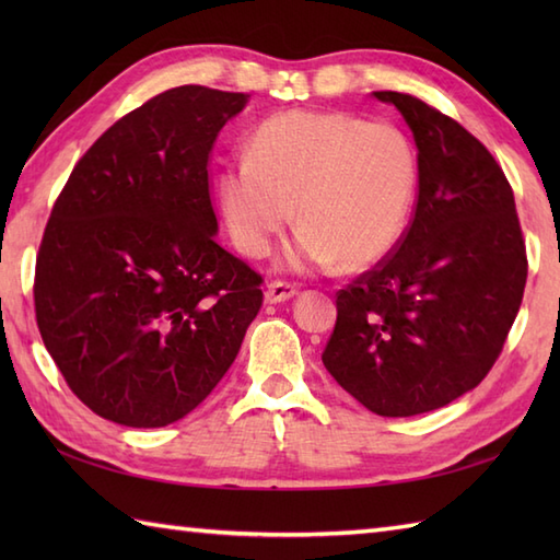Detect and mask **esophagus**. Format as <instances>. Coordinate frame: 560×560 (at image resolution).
<instances>
[{
  "label": "esophagus",
  "mask_w": 560,
  "mask_h": 560,
  "mask_svg": "<svg viewBox=\"0 0 560 560\" xmlns=\"http://www.w3.org/2000/svg\"><path fill=\"white\" fill-rule=\"evenodd\" d=\"M299 293V289L293 287V283H289V281H271L269 287H267V291H265V301L267 303H283V301H289V299H293V295Z\"/></svg>",
  "instance_id": "obj_1"
}]
</instances>
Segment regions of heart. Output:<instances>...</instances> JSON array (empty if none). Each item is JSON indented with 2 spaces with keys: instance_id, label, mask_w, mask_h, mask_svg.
I'll return each mask as SVG.
<instances>
[{
  "instance_id": "heart-1",
  "label": "heart",
  "mask_w": 560,
  "mask_h": 560,
  "mask_svg": "<svg viewBox=\"0 0 560 560\" xmlns=\"http://www.w3.org/2000/svg\"><path fill=\"white\" fill-rule=\"evenodd\" d=\"M419 163L407 135L349 113L287 110L249 139L247 159L219 180V205L237 253L265 257L293 221L291 267L361 271L385 259L407 229Z\"/></svg>"
}]
</instances>
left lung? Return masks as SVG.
I'll use <instances>...</instances> for the list:
<instances>
[{
  "instance_id": "1",
  "label": "left lung",
  "mask_w": 560,
  "mask_h": 560,
  "mask_svg": "<svg viewBox=\"0 0 560 560\" xmlns=\"http://www.w3.org/2000/svg\"><path fill=\"white\" fill-rule=\"evenodd\" d=\"M419 149V197L397 247L337 293L329 375L377 416L445 407L489 375L527 283L513 187L491 151L421 98L375 91Z\"/></svg>"
}]
</instances>
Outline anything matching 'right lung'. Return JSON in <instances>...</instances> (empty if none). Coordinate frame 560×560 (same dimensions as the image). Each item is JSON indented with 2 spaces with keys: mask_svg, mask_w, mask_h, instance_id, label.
I'll list each match as a JSON object with an SVG mask.
<instances>
[{
  "mask_svg": "<svg viewBox=\"0 0 560 560\" xmlns=\"http://www.w3.org/2000/svg\"><path fill=\"white\" fill-rule=\"evenodd\" d=\"M247 93L177 86L120 117L71 171L35 259V319L69 389L161 428L219 385L261 277L217 243L209 156Z\"/></svg>",
  "mask_w": 560,
  "mask_h": 560,
  "instance_id": "1",
  "label": "right lung"
}]
</instances>
